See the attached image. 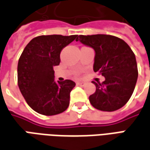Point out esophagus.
Returning <instances> with one entry per match:
<instances>
[{"instance_id":"1","label":"esophagus","mask_w":150,"mask_h":150,"mask_svg":"<svg viewBox=\"0 0 150 150\" xmlns=\"http://www.w3.org/2000/svg\"><path fill=\"white\" fill-rule=\"evenodd\" d=\"M85 84V83H83V82H77V85H79V86H83Z\"/></svg>"}]
</instances>
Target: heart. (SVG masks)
Instances as JSON below:
<instances>
[{
  "label": "heart",
  "instance_id": "heart-1",
  "mask_svg": "<svg viewBox=\"0 0 150 150\" xmlns=\"http://www.w3.org/2000/svg\"><path fill=\"white\" fill-rule=\"evenodd\" d=\"M77 74H78V73H77Z\"/></svg>",
  "mask_w": 150,
  "mask_h": 150
}]
</instances>
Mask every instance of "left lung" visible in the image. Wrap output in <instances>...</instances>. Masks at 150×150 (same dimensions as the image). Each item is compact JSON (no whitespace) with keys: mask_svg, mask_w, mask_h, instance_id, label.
<instances>
[{"mask_svg":"<svg viewBox=\"0 0 150 150\" xmlns=\"http://www.w3.org/2000/svg\"><path fill=\"white\" fill-rule=\"evenodd\" d=\"M78 41L94 49L93 71L105 77L102 83L93 81L96 91L89 96L90 103L104 112L120 109L131 98L137 81L133 51L125 41L112 35H79Z\"/></svg>","mask_w":150,"mask_h":150,"instance_id":"1","label":"left lung"}]
</instances>
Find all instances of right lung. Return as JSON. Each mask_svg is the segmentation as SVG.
<instances>
[{
    "instance_id": "1",
    "label": "right lung",
    "mask_w": 150,
    "mask_h": 150,
    "mask_svg": "<svg viewBox=\"0 0 150 150\" xmlns=\"http://www.w3.org/2000/svg\"><path fill=\"white\" fill-rule=\"evenodd\" d=\"M77 36H38L21 54L17 68L18 85L26 103L38 113L53 116L67 109L75 83L71 79L55 82L53 67L60 64L62 50Z\"/></svg>"
}]
</instances>
